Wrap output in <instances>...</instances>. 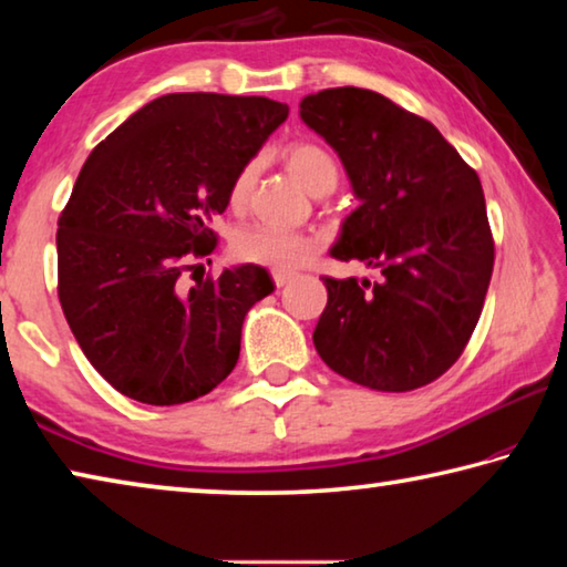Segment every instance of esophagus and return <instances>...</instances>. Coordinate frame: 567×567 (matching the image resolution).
Listing matches in <instances>:
<instances>
[{"label":"esophagus","mask_w":567,"mask_h":567,"mask_svg":"<svg viewBox=\"0 0 567 567\" xmlns=\"http://www.w3.org/2000/svg\"><path fill=\"white\" fill-rule=\"evenodd\" d=\"M295 277V272H287V270H272V282L277 285V287H282V285H287Z\"/></svg>","instance_id":"34e87169"}]
</instances>
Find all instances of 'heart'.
<instances>
[{
	"label": "heart",
	"instance_id": "obj_1",
	"mask_svg": "<svg viewBox=\"0 0 567 567\" xmlns=\"http://www.w3.org/2000/svg\"><path fill=\"white\" fill-rule=\"evenodd\" d=\"M285 165L312 195H330L340 182L338 159L318 142H297V145L287 147ZM255 172V162H247V165L239 167L233 185H229V205L235 209H243L247 205ZM315 247H318V243L312 237L275 225H249L239 229L233 239V255L237 260L272 267V270H290V267L302 265L315 252Z\"/></svg>",
	"mask_w": 567,
	"mask_h": 567
}]
</instances>
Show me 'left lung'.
<instances>
[{
	"instance_id": "obj_1",
	"label": "left lung",
	"mask_w": 567,
	"mask_h": 567,
	"mask_svg": "<svg viewBox=\"0 0 567 567\" xmlns=\"http://www.w3.org/2000/svg\"><path fill=\"white\" fill-rule=\"evenodd\" d=\"M300 117L338 152L360 199L332 257L382 275L322 277L328 305L315 348L338 375L370 390L430 385L463 354L493 277L477 172L433 122L372 90L310 94Z\"/></svg>"
}]
</instances>
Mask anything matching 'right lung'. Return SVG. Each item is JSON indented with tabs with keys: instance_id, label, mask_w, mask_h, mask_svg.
<instances>
[{
	"instance_id": "add662e5",
	"label": "right lung",
	"mask_w": 567,
	"mask_h": 567,
	"mask_svg": "<svg viewBox=\"0 0 567 567\" xmlns=\"http://www.w3.org/2000/svg\"><path fill=\"white\" fill-rule=\"evenodd\" d=\"M287 112L267 97L165 94L84 162L56 223V295L92 368L122 395L182 405L235 370L245 315L275 290L270 275L243 265L192 287L179 277L213 255L209 219Z\"/></svg>"
}]
</instances>
